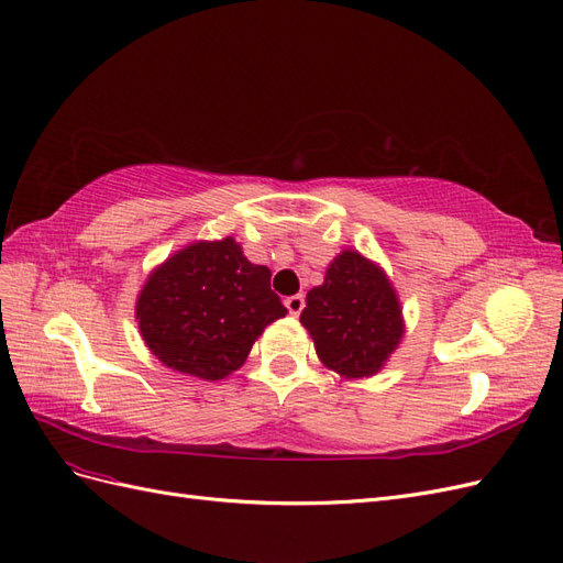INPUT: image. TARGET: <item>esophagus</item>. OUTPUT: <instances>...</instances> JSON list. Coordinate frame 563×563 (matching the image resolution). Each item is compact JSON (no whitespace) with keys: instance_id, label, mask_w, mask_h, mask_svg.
<instances>
[{"instance_id":"esophagus-1","label":"esophagus","mask_w":563,"mask_h":563,"mask_svg":"<svg viewBox=\"0 0 563 563\" xmlns=\"http://www.w3.org/2000/svg\"><path fill=\"white\" fill-rule=\"evenodd\" d=\"M303 303H307V301H303V295H292V297L285 299V307L292 316H299L303 311Z\"/></svg>"}]
</instances>
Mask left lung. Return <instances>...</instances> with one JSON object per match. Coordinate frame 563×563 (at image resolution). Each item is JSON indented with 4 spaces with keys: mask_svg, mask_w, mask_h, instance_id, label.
<instances>
[{
    "mask_svg": "<svg viewBox=\"0 0 563 563\" xmlns=\"http://www.w3.org/2000/svg\"><path fill=\"white\" fill-rule=\"evenodd\" d=\"M299 320L318 358L349 379L379 373L406 332L387 273L356 250L334 256Z\"/></svg>",
    "mask_w": 563,
    "mask_h": 563,
    "instance_id": "8db88e82",
    "label": "left lung"
}]
</instances>
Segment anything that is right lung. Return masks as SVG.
Here are the masks:
<instances>
[{"label":"right lung","instance_id":"right-lung-1","mask_svg":"<svg viewBox=\"0 0 563 563\" xmlns=\"http://www.w3.org/2000/svg\"><path fill=\"white\" fill-rule=\"evenodd\" d=\"M285 313L271 271L247 262L231 235L172 254L136 299L139 330L153 356L210 382L238 371L256 336Z\"/></svg>","mask_w":563,"mask_h":563}]
</instances>
